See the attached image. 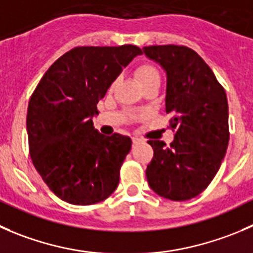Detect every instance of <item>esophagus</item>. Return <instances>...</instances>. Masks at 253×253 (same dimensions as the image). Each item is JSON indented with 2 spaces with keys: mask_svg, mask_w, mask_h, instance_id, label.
Masks as SVG:
<instances>
[{
  "mask_svg": "<svg viewBox=\"0 0 253 253\" xmlns=\"http://www.w3.org/2000/svg\"><path fill=\"white\" fill-rule=\"evenodd\" d=\"M132 142H133V144H138L141 142V139L137 138V137H132Z\"/></svg>",
  "mask_w": 253,
  "mask_h": 253,
  "instance_id": "esophagus-1",
  "label": "esophagus"
}]
</instances>
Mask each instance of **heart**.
Returning a JSON list of instances; mask_svg holds the SVG:
<instances>
[{"label": "heart", "instance_id": "obj_1", "mask_svg": "<svg viewBox=\"0 0 253 253\" xmlns=\"http://www.w3.org/2000/svg\"><path fill=\"white\" fill-rule=\"evenodd\" d=\"M134 78L137 79V82L139 83L141 86L146 85L147 83L154 82V80H159V72L153 64L151 63H142V64L137 65L134 68ZM115 86V83L112 84V87Z\"/></svg>", "mask_w": 253, "mask_h": 253}]
</instances>
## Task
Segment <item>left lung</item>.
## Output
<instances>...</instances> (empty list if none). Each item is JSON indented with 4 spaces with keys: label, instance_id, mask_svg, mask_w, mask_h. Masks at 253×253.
Instances as JSON below:
<instances>
[{
    "label": "left lung",
    "instance_id": "1",
    "mask_svg": "<svg viewBox=\"0 0 253 253\" xmlns=\"http://www.w3.org/2000/svg\"><path fill=\"white\" fill-rule=\"evenodd\" d=\"M144 54L167 73L166 112L175 132L167 147L148 143L154 154L146 175L153 192L183 202L199 195L219 170L229 144L225 89L202 56L184 45H149Z\"/></svg>",
    "mask_w": 253,
    "mask_h": 253
}]
</instances>
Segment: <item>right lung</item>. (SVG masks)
<instances>
[{"instance_id":"1","label":"right lung","mask_w":253,"mask_h":253,"mask_svg":"<svg viewBox=\"0 0 253 253\" xmlns=\"http://www.w3.org/2000/svg\"><path fill=\"white\" fill-rule=\"evenodd\" d=\"M141 48L77 46L55 60L32 94L27 111L29 154L51 192L74 205L109 198L131 151L129 137L94 128L97 102Z\"/></svg>"}]
</instances>
